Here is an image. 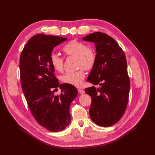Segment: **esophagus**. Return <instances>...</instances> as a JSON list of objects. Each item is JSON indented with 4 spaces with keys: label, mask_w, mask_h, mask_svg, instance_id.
I'll use <instances>...</instances> for the list:
<instances>
[{
    "label": "esophagus",
    "mask_w": 155,
    "mask_h": 155,
    "mask_svg": "<svg viewBox=\"0 0 155 155\" xmlns=\"http://www.w3.org/2000/svg\"><path fill=\"white\" fill-rule=\"evenodd\" d=\"M78 91L79 94H84L85 93L84 91L83 90H81V89H78Z\"/></svg>",
    "instance_id": "34e87169"
}]
</instances>
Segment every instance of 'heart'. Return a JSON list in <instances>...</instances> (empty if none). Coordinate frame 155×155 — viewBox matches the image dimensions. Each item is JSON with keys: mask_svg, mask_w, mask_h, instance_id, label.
Listing matches in <instances>:
<instances>
[{"mask_svg": "<svg viewBox=\"0 0 155 155\" xmlns=\"http://www.w3.org/2000/svg\"><path fill=\"white\" fill-rule=\"evenodd\" d=\"M64 52L68 57H75V66L78 70L64 74L61 77L62 81L76 87H80L85 78L84 69L90 71L93 68L97 61V54L93 47L78 40H72L63 48ZM50 62L54 69L62 72L64 69V58L56 53L50 55Z\"/></svg>", "mask_w": 155, "mask_h": 155, "instance_id": "obj_1", "label": "heart"}]
</instances>
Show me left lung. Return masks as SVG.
<instances>
[{
    "instance_id": "obj_1",
    "label": "left lung",
    "mask_w": 155,
    "mask_h": 155,
    "mask_svg": "<svg viewBox=\"0 0 155 155\" xmlns=\"http://www.w3.org/2000/svg\"><path fill=\"white\" fill-rule=\"evenodd\" d=\"M83 40L93 42L97 53L87 81L100 87L85 89L91 97V119L101 127L113 126L121 119L128 104L130 80L126 55L117 41L105 33H93Z\"/></svg>"
}]
</instances>
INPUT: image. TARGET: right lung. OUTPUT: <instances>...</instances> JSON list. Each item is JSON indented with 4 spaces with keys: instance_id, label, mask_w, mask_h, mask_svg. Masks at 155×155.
<instances>
[{
    "instance_id": "1",
    "label": "right lung",
    "mask_w": 155,
    "mask_h": 155,
    "mask_svg": "<svg viewBox=\"0 0 155 155\" xmlns=\"http://www.w3.org/2000/svg\"><path fill=\"white\" fill-rule=\"evenodd\" d=\"M67 39L37 34L29 40L20 55L22 90L29 108L37 122L51 132L61 131L69 126L70 105L78 93L75 86L59 84L50 62L54 47ZM58 87L62 93L55 96Z\"/></svg>"
}]
</instances>
